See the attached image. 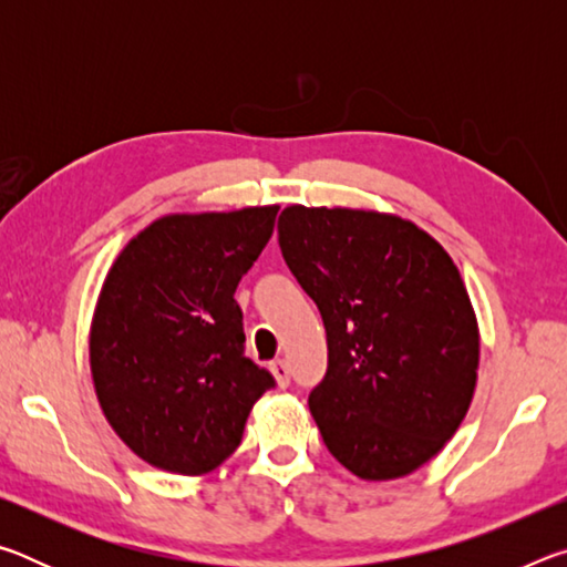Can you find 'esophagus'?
Listing matches in <instances>:
<instances>
[{
  "label": "esophagus",
  "mask_w": 567,
  "mask_h": 567,
  "mask_svg": "<svg viewBox=\"0 0 567 567\" xmlns=\"http://www.w3.org/2000/svg\"><path fill=\"white\" fill-rule=\"evenodd\" d=\"M270 370H272V375H275V380H277V385H280V388L290 385V368H287L285 360H275V362L270 364Z\"/></svg>",
  "instance_id": "34e87169"
}]
</instances>
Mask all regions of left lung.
I'll return each instance as SVG.
<instances>
[{"instance_id":"obj_1","label":"left lung","mask_w":567,"mask_h":567,"mask_svg":"<svg viewBox=\"0 0 567 567\" xmlns=\"http://www.w3.org/2000/svg\"><path fill=\"white\" fill-rule=\"evenodd\" d=\"M277 239L328 332V372L310 392L324 445L362 480L415 473L475 395L480 330L453 257L375 209L290 205Z\"/></svg>"}]
</instances>
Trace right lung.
<instances>
[{"instance_id":"obj_1","label":"right lung","mask_w":567,"mask_h":567,"mask_svg":"<svg viewBox=\"0 0 567 567\" xmlns=\"http://www.w3.org/2000/svg\"><path fill=\"white\" fill-rule=\"evenodd\" d=\"M277 209L165 215L104 277L90 328L94 392L114 433L152 467L213 473L275 385L245 358L235 290L272 237Z\"/></svg>"}]
</instances>
